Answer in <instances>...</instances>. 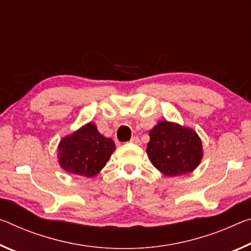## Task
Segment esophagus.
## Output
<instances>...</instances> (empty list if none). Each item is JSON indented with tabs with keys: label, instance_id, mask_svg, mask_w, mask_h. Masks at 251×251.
<instances>
[{
	"label": "esophagus",
	"instance_id": "34e87169",
	"mask_svg": "<svg viewBox=\"0 0 251 251\" xmlns=\"http://www.w3.org/2000/svg\"><path fill=\"white\" fill-rule=\"evenodd\" d=\"M130 143H133V144H140L141 140L137 136H134L132 137V140H130Z\"/></svg>",
	"mask_w": 251,
	"mask_h": 251
}]
</instances>
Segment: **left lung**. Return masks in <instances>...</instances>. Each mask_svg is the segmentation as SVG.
<instances>
[{
  "instance_id": "obj_1",
  "label": "left lung",
  "mask_w": 251,
  "mask_h": 251,
  "mask_svg": "<svg viewBox=\"0 0 251 251\" xmlns=\"http://www.w3.org/2000/svg\"><path fill=\"white\" fill-rule=\"evenodd\" d=\"M146 153L155 168L168 176L191 173L203 156L196 130L168 121L158 122L151 129Z\"/></svg>"
}]
</instances>
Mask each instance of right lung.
Listing matches in <instances>:
<instances>
[{
	"mask_svg": "<svg viewBox=\"0 0 251 251\" xmlns=\"http://www.w3.org/2000/svg\"><path fill=\"white\" fill-rule=\"evenodd\" d=\"M114 151V141L102 136L94 123H88L60 141L58 162L66 172L93 177L102 170Z\"/></svg>",
	"mask_w": 251,
	"mask_h": 251,
	"instance_id": "add662e5",
	"label": "right lung"
}]
</instances>
